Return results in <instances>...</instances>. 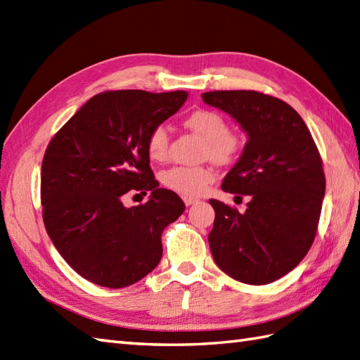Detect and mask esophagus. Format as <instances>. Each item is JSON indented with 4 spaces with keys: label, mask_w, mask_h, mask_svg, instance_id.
Here are the masks:
<instances>
[{
    "label": "esophagus",
    "mask_w": 360,
    "mask_h": 360,
    "mask_svg": "<svg viewBox=\"0 0 360 360\" xmlns=\"http://www.w3.org/2000/svg\"><path fill=\"white\" fill-rule=\"evenodd\" d=\"M182 200H184V204H186V205H192V204L198 202L196 198H188V196H184V198H182Z\"/></svg>",
    "instance_id": "34e87169"
}]
</instances>
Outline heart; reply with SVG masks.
Returning a JSON list of instances; mask_svg holds the SVG:
<instances>
[{
	"label": "heart",
	"mask_w": 360,
	"mask_h": 360,
	"mask_svg": "<svg viewBox=\"0 0 360 360\" xmlns=\"http://www.w3.org/2000/svg\"><path fill=\"white\" fill-rule=\"evenodd\" d=\"M184 127L200 136L204 141L201 158L210 159L218 165L232 164L241 151V139L238 134L229 129L227 120L219 112L212 110H196L184 119ZM170 136L165 127H155L145 141V150L151 160L164 162L168 156ZM160 184L167 190L181 196L195 198L202 192L215 178L212 168L205 165H173L160 173Z\"/></svg>",
	"instance_id": "b5f03b06"
}]
</instances>
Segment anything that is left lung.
<instances>
[{
    "label": "left lung",
    "mask_w": 360,
    "mask_h": 360,
    "mask_svg": "<svg viewBox=\"0 0 360 360\" xmlns=\"http://www.w3.org/2000/svg\"><path fill=\"white\" fill-rule=\"evenodd\" d=\"M202 101L231 114L249 137L221 184L249 195L246 212L209 201L213 259L229 277L267 285L292 271L314 243L326 186L322 156L303 119L277 97L238 89L204 93Z\"/></svg>",
    "instance_id": "8db88e82"
}]
</instances>
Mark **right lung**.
I'll list each match as a JSON object with an SVG mask.
<instances>
[{
	"label": "right lung",
	"mask_w": 360,
	"mask_h": 360,
	"mask_svg": "<svg viewBox=\"0 0 360 360\" xmlns=\"http://www.w3.org/2000/svg\"><path fill=\"white\" fill-rule=\"evenodd\" d=\"M187 101L186 91H103L53 134L41 162L43 223L72 269L105 288L142 280L162 257L164 229L186 205L159 188L145 141ZM152 192L127 210V193Z\"/></svg>",
	"instance_id": "right-lung-1"
}]
</instances>
